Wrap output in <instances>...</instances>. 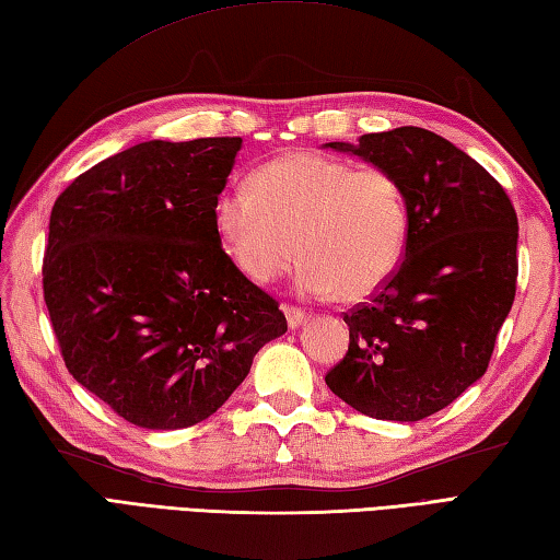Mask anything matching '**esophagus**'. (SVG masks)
Listing matches in <instances>:
<instances>
[{"label": "esophagus", "mask_w": 560, "mask_h": 560, "mask_svg": "<svg viewBox=\"0 0 560 560\" xmlns=\"http://www.w3.org/2000/svg\"><path fill=\"white\" fill-rule=\"evenodd\" d=\"M283 313H287V319H289V327H291V329L301 327V325L305 323V311H301V307L283 305Z\"/></svg>", "instance_id": "34e87169"}]
</instances>
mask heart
<instances>
[{
    "label": "heart",
    "instance_id": "1",
    "mask_svg": "<svg viewBox=\"0 0 560 560\" xmlns=\"http://www.w3.org/2000/svg\"><path fill=\"white\" fill-rule=\"evenodd\" d=\"M225 255L255 283L281 277L295 259L299 291L371 299L397 271L409 235V209L395 173L295 151L229 185L213 201Z\"/></svg>",
    "mask_w": 560,
    "mask_h": 560
}]
</instances>
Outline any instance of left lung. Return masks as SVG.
Segmentation results:
<instances>
[{"mask_svg": "<svg viewBox=\"0 0 560 560\" xmlns=\"http://www.w3.org/2000/svg\"><path fill=\"white\" fill-rule=\"evenodd\" d=\"M325 147L395 173L409 209L401 265L343 313L349 351L325 383L373 419L421 421L489 368L517 289L515 207L483 165L421 127Z\"/></svg>", "mask_w": 560, "mask_h": 560, "instance_id": "1", "label": "left lung"}]
</instances>
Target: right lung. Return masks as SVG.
I'll use <instances>...</instances> for the list:
<instances>
[{
	"label": "right lung",
	"mask_w": 560,
	"mask_h": 560,
	"mask_svg": "<svg viewBox=\"0 0 560 560\" xmlns=\"http://www.w3.org/2000/svg\"><path fill=\"white\" fill-rule=\"evenodd\" d=\"M241 147L144 141L81 173L52 207L43 293L65 365L139 428L209 419L289 327L213 223Z\"/></svg>",
	"instance_id": "add662e5"
}]
</instances>
